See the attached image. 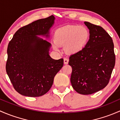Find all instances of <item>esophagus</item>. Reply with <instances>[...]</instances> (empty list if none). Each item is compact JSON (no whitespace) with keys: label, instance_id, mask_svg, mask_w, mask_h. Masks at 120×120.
Here are the masks:
<instances>
[{"label":"esophagus","instance_id":"34e87169","mask_svg":"<svg viewBox=\"0 0 120 120\" xmlns=\"http://www.w3.org/2000/svg\"><path fill=\"white\" fill-rule=\"evenodd\" d=\"M64 64L67 65L69 62V60L68 58H65L64 59Z\"/></svg>","mask_w":120,"mask_h":120}]
</instances>
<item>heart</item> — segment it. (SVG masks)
<instances>
[{"label":"heart","mask_w":120,"mask_h":120,"mask_svg":"<svg viewBox=\"0 0 120 120\" xmlns=\"http://www.w3.org/2000/svg\"><path fill=\"white\" fill-rule=\"evenodd\" d=\"M89 38L90 32L84 26H66L55 31L53 48L54 50H58L59 46H64L65 52L73 55L83 50Z\"/></svg>","instance_id":"b5f03b06"}]
</instances>
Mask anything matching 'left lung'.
<instances>
[{
	"instance_id": "1",
	"label": "left lung",
	"mask_w": 120,
	"mask_h": 120,
	"mask_svg": "<svg viewBox=\"0 0 120 120\" xmlns=\"http://www.w3.org/2000/svg\"><path fill=\"white\" fill-rule=\"evenodd\" d=\"M90 39L83 50L69 58L72 68L70 82L74 90L90 95L108 84L115 65L114 44L112 38L100 26L84 22Z\"/></svg>"
}]
</instances>
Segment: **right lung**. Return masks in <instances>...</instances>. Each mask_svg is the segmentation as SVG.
Returning a JSON list of instances; mask_svg holds the SVG:
<instances>
[{
  "label": "right lung",
  "mask_w": 120,
  "mask_h": 120,
  "mask_svg": "<svg viewBox=\"0 0 120 120\" xmlns=\"http://www.w3.org/2000/svg\"><path fill=\"white\" fill-rule=\"evenodd\" d=\"M55 17L38 19L19 28L7 47L6 72L21 95L38 97L51 88L56 74L64 65L62 58H51V44L39 36L50 38Z\"/></svg>",
  "instance_id": "add662e5"
}]
</instances>
